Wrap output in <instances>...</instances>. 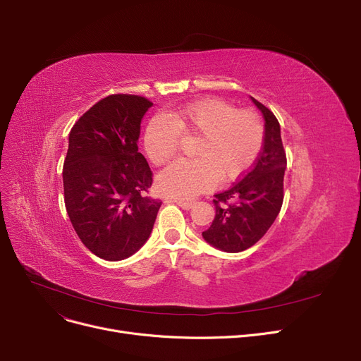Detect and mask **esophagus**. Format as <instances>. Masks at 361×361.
Segmentation results:
<instances>
[{"instance_id":"34e87169","label":"esophagus","mask_w":361,"mask_h":361,"mask_svg":"<svg viewBox=\"0 0 361 361\" xmlns=\"http://www.w3.org/2000/svg\"><path fill=\"white\" fill-rule=\"evenodd\" d=\"M168 203H177L181 209H192V207L195 206V202H188V200H180V199H166Z\"/></svg>"}]
</instances>
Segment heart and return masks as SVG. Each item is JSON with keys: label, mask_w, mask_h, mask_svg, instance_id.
I'll use <instances>...</instances> for the list:
<instances>
[{"label": "heart", "mask_w": 361, "mask_h": 361, "mask_svg": "<svg viewBox=\"0 0 361 361\" xmlns=\"http://www.w3.org/2000/svg\"><path fill=\"white\" fill-rule=\"evenodd\" d=\"M181 136L197 139L193 161H176L158 176L159 190L180 200L211 190L218 177L231 181L243 176L257 159L264 130L252 111L207 98L169 114H157L146 126L143 145L147 158L161 165L176 155Z\"/></svg>", "instance_id": "1"}]
</instances>
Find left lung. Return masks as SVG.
<instances>
[{
	"label": "left lung",
	"instance_id": "1",
	"mask_svg": "<svg viewBox=\"0 0 361 361\" xmlns=\"http://www.w3.org/2000/svg\"><path fill=\"white\" fill-rule=\"evenodd\" d=\"M252 101L264 118L262 152L249 173L228 190L215 195V219L202 233L206 243L226 253H238L256 244L271 228L283 200L287 157L281 127L272 111L255 98Z\"/></svg>",
	"mask_w": 361,
	"mask_h": 361
}]
</instances>
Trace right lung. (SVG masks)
Wrapping results in <instances>:
<instances>
[{"mask_svg":"<svg viewBox=\"0 0 361 361\" xmlns=\"http://www.w3.org/2000/svg\"><path fill=\"white\" fill-rule=\"evenodd\" d=\"M152 105L136 94H109L70 131L63 168L66 209L82 243L104 260L135 255L162 204L146 196L152 171L137 147L140 123Z\"/></svg>","mask_w":361,"mask_h":361,"instance_id":"add662e5","label":"right lung"}]
</instances>
